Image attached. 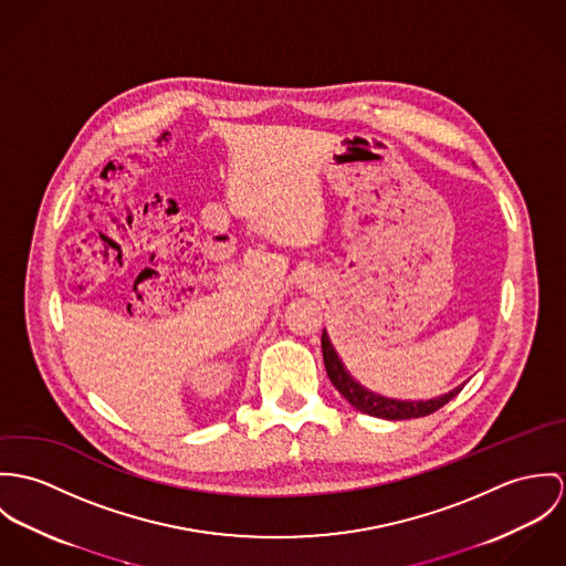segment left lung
Returning <instances> with one entry per match:
<instances>
[{
  "label": "left lung",
  "instance_id": "left-lung-1",
  "mask_svg": "<svg viewBox=\"0 0 566 566\" xmlns=\"http://www.w3.org/2000/svg\"><path fill=\"white\" fill-rule=\"evenodd\" d=\"M321 349H323V363H325V371L329 381L336 386V390L360 412L371 415L377 419H388V421H401V419H417V417H428L432 412H437L442 408L449 399H453L464 384L451 388L449 392L432 397V399H392V397H384L377 395L374 390L365 388L360 381H356L352 374L345 369L343 360L338 358L327 332L323 329L321 334Z\"/></svg>",
  "mask_w": 566,
  "mask_h": 566
}]
</instances>
